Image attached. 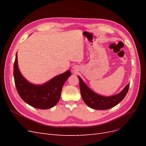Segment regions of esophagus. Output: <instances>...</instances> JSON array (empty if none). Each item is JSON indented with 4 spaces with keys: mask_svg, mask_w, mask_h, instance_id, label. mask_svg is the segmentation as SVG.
Listing matches in <instances>:
<instances>
[{
    "mask_svg": "<svg viewBox=\"0 0 146 146\" xmlns=\"http://www.w3.org/2000/svg\"><path fill=\"white\" fill-rule=\"evenodd\" d=\"M78 67L77 66H76V65H75V66H74L72 68V69H71V70H72V72L74 73V74H77L78 72Z\"/></svg>",
    "mask_w": 146,
    "mask_h": 146,
    "instance_id": "obj_1",
    "label": "esophagus"
}]
</instances>
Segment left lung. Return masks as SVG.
Returning <instances> with one entry per match:
<instances>
[{
    "mask_svg": "<svg viewBox=\"0 0 146 146\" xmlns=\"http://www.w3.org/2000/svg\"><path fill=\"white\" fill-rule=\"evenodd\" d=\"M80 82V93L85 103L91 108L95 110H107L114 107L124 99L129 91V83L120 93L111 97H104L96 94L88 88L80 77H78Z\"/></svg>",
    "mask_w": 146,
    "mask_h": 146,
    "instance_id": "obj_1",
    "label": "left lung"
}]
</instances>
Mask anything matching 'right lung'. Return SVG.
<instances>
[{"label": "right lung", "mask_w": 146, "mask_h": 146, "mask_svg": "<svg viewBox=\"0 0 146 146\" xmlns=\"http://www.w3.org/2000/svg\"><path fill=\"white\" fill-rule=\"evenodd\" d=\"M13 76L16 90L25 102L32 107L46 110L58 102L61 90L66 81L71 76L70 70L57 76L42 85H34L22 76L17 66V54L13 66Z\"/></svg>", "instance_id": "obj_1"}]
</instances>
